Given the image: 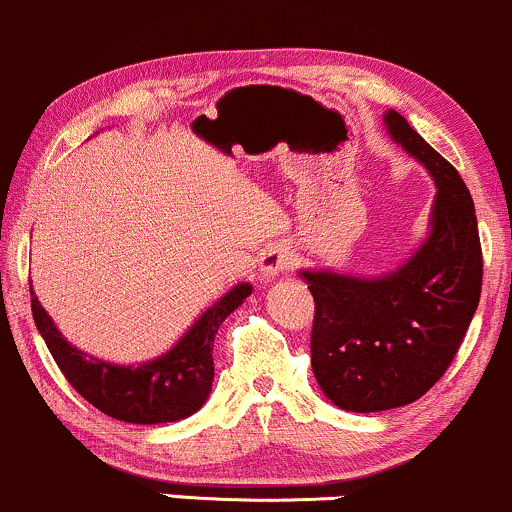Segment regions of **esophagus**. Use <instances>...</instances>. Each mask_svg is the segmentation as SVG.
<instances>
[{"label": "esophagus", "mask_w": 512, "mask_h": 512, "mask_svg": "<svg viewBox=\"0 0 512 512\" xmlns=\"http://www.w3.org/2000/svg\"><path fill=\"white\" fill-rule=\"evenodd\" d=\"M295 261V254L287 244H271L258 258V271H261L263 280H271L275 275L285 273L287 268Z\"/></svg>", "instance_id": "1"}]
</instances>
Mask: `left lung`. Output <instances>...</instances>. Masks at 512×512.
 Returning <instances> with one entry per match:
<instances>
[{
    "label": "left lung",
    "mask_w": 512,
    "mask_h": 512,
    "mask_svg": "<svg viewBox=\"0 0 512 512\" xmlns=\"http://www.w3.org/2000/svg\"><path fill=\"white\" fill-rule=\"evenodd\" d=\"M384 125L438 188L428 239L380 278L300 273L314 297V377L338 409L358 413L411 404L445 375L479 307L484 275L462 176L404 116L387 111Z\"/></svg>",
    "instance_id": "obj_1"
}]
</instances>
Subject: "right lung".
I'll use <instances>...</instances> for the list:
<instances>
[{
  "instance_id": "right-lung-1",
  "label": "right lung",
  "mask_w": 512,
  "mask_h": 512,
  "mask_svg": "<svg viewBox=\"0 0 512 512\" xmlns=\"http://www.w3.org/2000/svg\"><path fill=\"white\" fill-rule=\"evenodd\" d=\"M249 295V283L232 287L195 321L174 348L140 365H113L74 348L40 307L33 290L31 309L57 367L91 406L118 421L157 426L188 418L208 401L215 377L212 343L217 329Z\"/></svg>"
}]
</instances>
